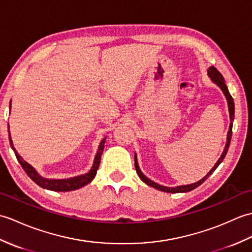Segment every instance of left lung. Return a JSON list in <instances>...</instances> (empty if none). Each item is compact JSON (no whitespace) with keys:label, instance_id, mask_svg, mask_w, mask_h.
Wrapping results in <instances>:
<instances>
[{"label":"left lung","instance_id":"left-lung-1","mask_svg":"<svg viewBox=\"0 0 252 252\" xmlns=\"http://www.w3.org/2000/svg\"><path fill=\"white\" fill-rule=\"evenodd\" d=\"M208 75L211 77V80L214 81V82L217 84V85L222 89L223 94H225L226 100H227V104H228V112H230V119H231L230 129H228V132H227V141H226L225 148H224V151H223L221 158H219V160L217 161L216 165L214 166V168H212V169L208 172V175H207L206 177H204V178L202 179V180H199L198 182H195V183H193V184H188V186H180V187H176V188H167V187L159 186V184L153 182L152 180H150V179H148L147 177H145V176L143 175V173L141 172V170L139 169L138 161H137V156H136V154H135V167H136V170H137L138 176H139V178H140L144 183H147L148 186L152 187V188H154V189H159V191L167 192V193H186V192H189V191H192V189H196L197 187H199L202 183H204V182L207 180V178H208V177L211 175V173L214 172V171L218 168V166H219V165L222 163V160L224 159L225 155H226V153H227L228 147H230L231 138H232V128H233V121H234V110H235V109H234V100H233L232 96L230 94V92H228L227 86H226L225 81H224V77L222 76V74L215 68V66H210V68L208 69Z\"/></svg>","mask_w":252,"mask_h":252}]
</instances>
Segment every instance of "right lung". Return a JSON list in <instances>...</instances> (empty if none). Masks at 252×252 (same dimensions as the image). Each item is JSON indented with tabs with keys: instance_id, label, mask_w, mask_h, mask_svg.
<instances>
[{
	"instance_id": "add662e5",
	"label": "right lung",
	"mask_w": 252,
	"mask_h": 252,
	"mask_svg": "<svg viewBox=\"0 0 252 252\" xmlns=\"http://www.w3.org/2000/svg\"><path fill=\"white\" fill-rule=\"evenodd\" d=\"M9 128V126H8ZM9 132V130H8ZM8 137H9V143H10V147L14 150L15 155L17 159L20 163L21 167L24 168V170L26 171V173L28 176H29L33 181H34L37 186H40L43 189H52V191H56V192H69V191H74V189H81L84 186H86L89 182H91L93 179L94 178L97 173V170L99 168V165H100V159H101V155L103 152V148H104V142H105V139L107 138H103L102 141L100 142L99 145V149H98V152L96 154V158H94V165L92 167V169L89 172L85 173V175H82L79 177H74V178H70V179H60V180H50V179H44L41 176L37 175V172L34 170V168L31 165H29L27 163L26 160H24V158H21V156L17 153V151L15 150L14 145H13V141H12V138H10V133H8Z\"/></svg>"
}]
</instances>
